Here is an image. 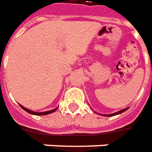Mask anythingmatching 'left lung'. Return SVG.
Here are the masks:
<instances>
[{"label": "left lung", "instance_id": "obj_1", "mask_svg": "<svg viewBox=\"0 0 152 152\" xmlns=\"http://www.w3.org/2000/svg\"><path fill=\"white\" fill-rule=\"evenodd\" d=\"M129 108H124V109H122V110H120V111L117 112V113H111V114H99V115H101V116H104V117H113V116H116V115H118V114H121L122 113H124L125 111H126L127 109H128ZM96 113V112H95ZM99 114V113H98Z\"/></svg>", "mask_w": 152, "mask_h": 152}]
</instances>
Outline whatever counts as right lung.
Returning <instances> with one entry per match:
<instances>
[{"instance_id":"add662e5","label":"right lung","mask_w":152,"mask_h":152,"mask_svg":"<svg viewBox=\"0 0 152 152\" xmlns=\"http://www.w3.org/2000/svg\"><path fill=\"white\" fill-rule=\"evenodd\" d=\"M19 106L21 107V108H23V110H25L26 112H27L28 113L32 114V115H36V116H42V115H48V114H50L52 113H54V112L56 111V109L58 108V107H57V108H54V109H53V110H49V111H46V112H39V113H38V112L31 111V110H30V109H28V108L23 107V105L19 104Z\"/></svg>"}]
</instances>
